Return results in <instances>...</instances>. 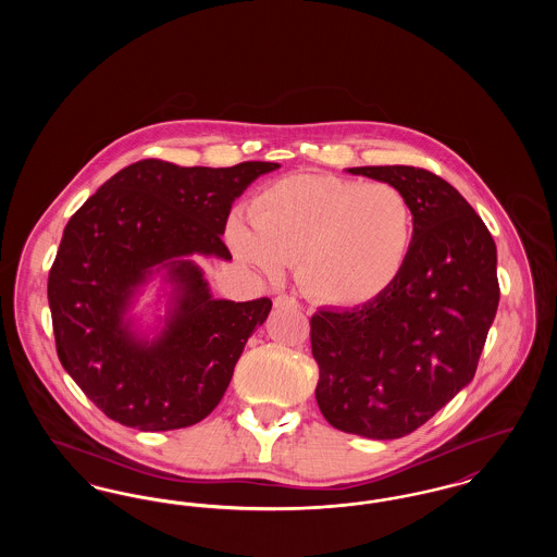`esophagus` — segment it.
<instances>
[{"label": "esophagus", "mask_w": 557, "mask_h": 557, "mask_svg": "<svg viewBox=\"0 0 557 557\" xmlns=\"http://www.w3.org/2000/svg\"><path fill=\"white\" fill-rule=\"evenodd\" d=\"M273 307H275L277 311H282V309H298L300 305H298V300H296V298L286 296V294H280V296H275V300H273Z\"/></svg>", "instance_id": "34e87169"}]
</instances>
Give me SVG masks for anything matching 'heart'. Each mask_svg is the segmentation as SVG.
Instances as JSON below:
<instances>
[{"mask_svg": "<svg viewBox=\"0 0 557 557\" xmlns=\"http://www.w3.org/2000/svg\"><path fill=\"white\" fill-rule=\"evenodd\" d=\"M250 230L230 221L227 242L244 265L277 280L296 263L298 282L330 307L384 296L409 263L416 214L391 184L338 175H290L246 207Z\"/></svg>", "mask_w": 557, "mask_h": 557, "instance_id": "heart-1", "label": "heart"}]
</instances>
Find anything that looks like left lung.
<instances>
[{
  "instance_id": "left-lung-1",
  "label": "left lung",
  "mask_w": 557,
  "mask_h": 557,
  "mask_svg": "<svg viewBox=\"0 0 557 557\" xmlns=\"http://www.w3.org/2000/svg\"><path fill=\"white\" fill-rule=\"evenodd\" d=\"M346 173L398 187L413 207L416 239L384 296L311 318L315 398L334 428L393 441L472 382L499 307L497 246L468 200L430 171L393 164Z\"/></svg>"
}]
</instances>
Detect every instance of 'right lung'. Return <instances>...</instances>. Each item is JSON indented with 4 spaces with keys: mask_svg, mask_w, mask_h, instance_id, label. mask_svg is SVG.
I'll return each instance as SVG.
<instances>
[{
    "mask_svg": "<svg viewBox=\"0 0 557 557\" xmlns=\"http://www.w3.org/2000/svg\"><path fill=\"white\" fill-rule=\"evenodd\" d=\"M277 162L227 169L139 160L110 177L64 227L48 277L55 350L110 420L164 432L205 420L225 395L271 300L214 298L194 257L232 261L234 200ZM154 278L165 315L132 309Z\"/></svg>",
    "mask_w": 557,
    "mask_h": 557,
    "instance_id": "1",
    "label": "right lung"
}]
</instances>
